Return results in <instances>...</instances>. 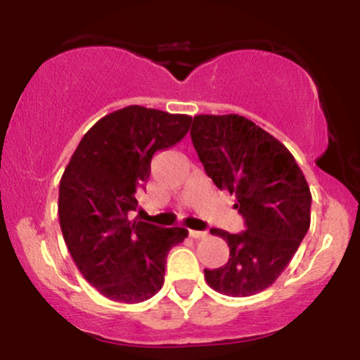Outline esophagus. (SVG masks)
Masks as SVG:
<instances>
[{"mask_svg":"<svg viewBox=\"0 0 360 360\" xmlns=\"http://www.w3.org/2000/svg\"><path fill=\"white\" fill-rule=\"evenodd\" d=\"M189 237L205 238V237H208V232H200V230H189Z\"/></svg>","mask_w":360,"mask_h":360,"instance_id":"esophagus-1","label":"esophagus"}]
</instances>
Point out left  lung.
Returning a JSON list of instances; mask_svg holds the SVG:
<instances>
[{"label":"left lung","instance_id":"8db88e82","mask_svg":"<svg viewBox=\"0 0 360 360\" xmlns=\"http://www.w3.org/2000/svg\"><path fill=\"white\" fill-rule=\"evenodd\" d=\"M191 140L206 174L235 194L245 221L240 233L212 229L230 259L205 279L226 296H252L288 267L309 229L311 193L295 157L278 139L240 115H198Z\"/></svg>","mask_w":360,"mask_h":360}]
</instances>
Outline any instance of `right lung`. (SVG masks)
Segmentation results:
<instances>
[{"instance_id": "1", "label": "right lung", "mask_w": 360, "mask_h": 360, "mask_svg": "<svg viewBox=\"0 0 360 360\" xmlns=\"http://www.w3.org/2000/svg\"><path fill=\"white\" fill-rule=\"evenodd\" d=\"M188 115L127 106L89 128L59 186V221L77 269L105 298L142 303L164 284L169 250L188 237L130 220L150 176L157 150L176 146L191 125Z\"/></svg>"}]
</instances>
